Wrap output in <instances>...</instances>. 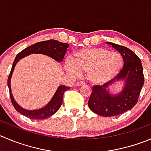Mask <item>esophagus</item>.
Returning a JSON list of instances; mask_svg holds the SVG:
<instances>
[{"mask_svg": "<svg viewBox=\"0 0 151 151\" xmlns=\"http://www.w3.org/2000/svg\"><path fill=\"white\" fill-rule=\"evenodd\" d=\"M85 85V83L84 82H83V81H79V82H77V83H76V86H84Z\"/></svg>", "mask_w": 151, "mask_h": 151, "instance_id": "esophagus-1", "label": "esophagus"}]
</instances>
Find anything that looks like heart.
<instances>
[{"mask_svg":"<svg viewBox=\"0 0 151 151\" xmlns=\"http://www.w3.org/2000/svg\"><path fill=\"white\" fill-rule=\"evenodd\" d=\"M123 58L118 52L103 47L86 48L77 51L72 60H68L65 69L73 75L87 73L88 80L96 85L111 82L120 74Z\"/></svg>","mask_w":151,"mask_h":151,"instance_id":"1","label":"heart"}]
</instances>
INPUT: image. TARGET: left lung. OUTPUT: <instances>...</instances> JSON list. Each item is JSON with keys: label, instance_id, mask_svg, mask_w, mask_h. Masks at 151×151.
<instances>
[{"label": "left lung", "instance_id": "left-lung-1", "mask_svg": "<svg viewBox=\"0 0 151 151\" xmlns=\"http://www.w3.org/2000/svg\"><path fill=\"white\" fill-rule=\"evenodd\" d=\"M106 44L122 54L123 68L111 82L93 86L88 106L92 112L101 116L112 117L130 110L137 104L145 80L142 62L134 52L112 42H106ZM118 82L124 83L122 91L113 94L109 88L112 85H109L112 82L113 86Z\"/></svg>", "mask_w": 151, "mask_h": 151}]
</instances>
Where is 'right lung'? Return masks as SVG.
Returning a JSON list of instances; mask_svg holds the SVG:
<instances>
[{
    "instance_id": "right-lung-1",
    "label": "right lung",
    "mask_w": 151,
    "mask_h": 151,
    "mask_svg": "<svg viewBox=\"0 0 151 151\" xmlns=\"http://www.w3.org/2000/svg\"><path fill=\"white\" fill-rule=\"evenodd\" d=\"M68 47V44L60 42L59 41L54 40V39H50L47 41L37 42L33 45L29 46L27 48L24 49L18 54H17L13 62V64H12V69L9 73L7 81L11 101L17 112L27 118H31V119H37L38 120V119H45V118H49L59 110L63 104V95H64L65 91L69 89L70 87H67L65 86H60L56 89V92L54 93L53 98H51V100L49 101L47 105L40 109L28 110V109H25L22 107L14 99L13 95L12 94V90H11V78H12L14 69H15L18 62L25 56H29L32 53H39V54H44L50 56L56 62L61 63L63 60L65 54L67 52V48Z\"/></svg>"
}]
</instances>
